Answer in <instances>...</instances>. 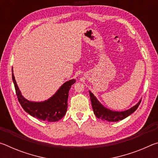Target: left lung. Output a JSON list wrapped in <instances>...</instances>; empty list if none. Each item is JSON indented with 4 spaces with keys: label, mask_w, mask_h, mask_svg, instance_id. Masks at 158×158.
<instances>
[{
    "label": "left lung",
    "mask_w": 158,
    "mask_h": 158,
    "mask_svg": "<svg viewBox=\"0 0 158 158\" xmlns=\"http://www.w3.org/2000/svg\"><path fill=\"white\" fill-rule=\"evenodd\" d=\"M89 94L93 112H94V114L95 115L96 117L102 120V121L109 122H117L118 121H121V120L129 116L130 114H132L137 110V109L138 108V106L139 105L141 101V100H140L138 102L137 104H136L135 106H133L132 107L127 109V110L123 111H112L111 109L104 106L90 90Z\"/></svg>",
    "instance_id": "obj_1"
}]
</instances>
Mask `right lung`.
Returning <instances> with one entry per match:
<instances>
[{
    "instance_id": "1",
    "label": "right lung",
    "mask_w": 158,
    "mask_h": 158,
    "mask_svg": "<svg viewBox=\"0 0 158 158\" xmlns=\"http://www.w3.org/2000/svg\"><path fill=\"white\" fill-rule=\"evenodd\" d=\"M12 72V81L17 93L18 100L24 111L36 118L48 122H56L65 116L68 109V99L69 90L72 85L76 82L75 79H71L61 85L55 94L47 100L33 102L28 100L21 95L16 82Z\"/></svg>"
}]
</instances>
